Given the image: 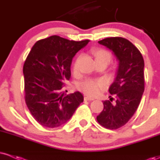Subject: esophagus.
Listing matches in <instances>:
<instances>
[{
	"label": "esophagus",
	"mask_w": 160,
	"mask_h": 160,
	"mask_svg": "<svg viewBox=\"0 0 160 160\" xmlns=\"http://www.w3.org/2000/svg\"><path fill=\"white\" fill-rule=\"evenodd\" d=\"M84 100H86V101H93V100H94V98H91V97H89V96H85V97H84Z\"/></svg>",
	"instance_id": "34e87169"
}]
</instances>
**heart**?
I'll return each instance as SVG.
<instances>
[{
	"label": "heart",
	"instance_id": "b5f03b06",
	"mask_svg": "<svg viewBox=\"0 0 160 160\" xmlns=\"http://www.w3.org/2000/svg\"><path fill=\"white\" fill-rule=\"evenodd\" d=\"M94 56L95 58V61H98V60H106V61L110 62L111 59V55L108 52H106V51L102 50V49L95 51ZM78 59H77V61L74 64V71H77V70H78ZM79 87L86 94L91 95V96H94V95L98 94L99 92L105 87V83L102 80H86L85 81L82 82L80 84Z\"/></svg>",
	"mask_w": 160,
	"mask_h": 160
}]
</instances>
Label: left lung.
Wrapping results in <instances>:
<instances>
[{"instance_id":"obj_1","label":"left lung","mask_w":160,"mask_h":160,"mask_svg":"<svg viewBox=\"0 0 160 160\" xmlns=\"http://www.w3.org/2000/svg\"><path fill=\"white\" fill-rule=\"evenodd\" d=\"M98 43L111 51L118 68L114 81L109 87V92L116 95V102H103L104 109L97 116V121L104 127L117 129L131 119L140 104L144 90V58L138 49L125 38H108Z\"/></svg>"}]
</instances>
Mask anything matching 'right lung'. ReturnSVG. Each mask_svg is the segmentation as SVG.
Instances as JSON below:
<instances>
[{"label":"right lung","mask_w":160,"mask_h":160,"mask_svg":"<svg viewBox=\"0 0 160 160\" xmlns=\"http://www.w3.org/2000/svg\"><path fill=\"white\" fill-rule=\"evenodd\" d=\"M89 42L53 35L38 40L31 49L23 66L25 102L41 126L56 128L66 123L83 102L80 92L66 95L63 86L71 77L73 58Z\"/></svg>","instance_id":"right-lung-1"}]
</instances>
